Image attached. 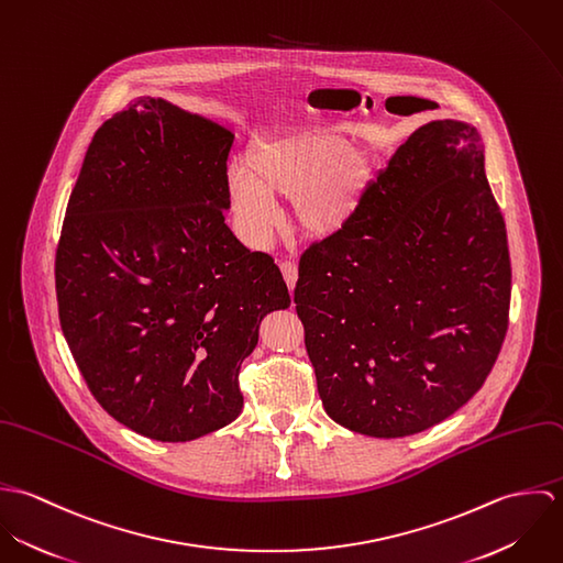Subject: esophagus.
Here are the masks:
<instances>
[{
    "instance_id": "obj_1",
    "label": "esophagus",
    "mask_w": 563,
    "mask_h": 563,
    "mask_svg": "<svg viewBox=\"0 0 563 563\" xmlns=\"http://www.w3.org/2000/svg\"><path fill=\"white\" fill-rule=\"evenodd\" d=\"M279 268H282V273H284V279H286L288 288L295 290V284H297V279H299V268H297V264L290 262V260H282V262H279Z\"/></svg>"
}]
</instances>
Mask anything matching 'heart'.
Returning a JSON list of instances; mask_svg holds the SVG:
<instances>
[{
	"label": "heart",
	"instance_id": "obj_1",
	"mask_svg": "<svg viewBox=\"0 0 563 563\" xmlns=\"http://www.w3.org/2000/svg\"><path fill=\"white\" fill-rule=\"evenodd\" d=\"M371 177L368 156L331 128H295L249 145L228 192L244 236L266 241L279 225L275 197L292 199L301 228L333 236L355 217Z\"/></svg>",
	"mask_w": 563,
	"mask_h": 563
}]
</instances>
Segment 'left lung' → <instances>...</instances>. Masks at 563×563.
<instances>
[{
	"label": "left lung",
	"mask_w": 563,
	"mask_h": 563,
	"mask_svg": "<svg viewBox=\"0 0 563 563\" xmlns=\"http://www.w3.org/2000/svg\"><path fill=\"white\" fill-rule=\"evenodd\" d=\"M482 132L420 125L344 230L299 264L297 314L324 411L373 438L420 433L471 401L507 333L511 266Z\"/></svg>",
	"instance_id": "obj_1"
}]
</instances>
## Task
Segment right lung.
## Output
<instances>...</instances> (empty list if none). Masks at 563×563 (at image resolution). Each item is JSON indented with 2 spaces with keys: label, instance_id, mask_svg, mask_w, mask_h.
<instances>
[{
  "label": "right lung",
  "instance_id": "add662e5",
  "mask_svg": "<svg viewBox=\"0 0 563 563\" xmlns=\"http://www.w3.org/2000/svg\"><path fill=\"white\" fill-rule=\"evenodd\" d=\"M230 128L136 97L95 132L56 251L65 340L92 397L161 442L242 411L260 322L290 306L271 255L225 223Z\"/></svg>",
  "mask_w": 563,
  "mask_h": 563
}]
</instances>
